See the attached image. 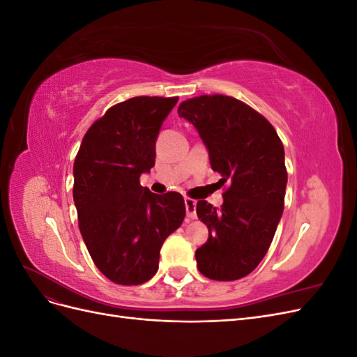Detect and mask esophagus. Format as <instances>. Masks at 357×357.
<instances>
[{
  "label": "esophagus",
  "mask_w": 357,
  "mask_h": 357,
  "mask_svg": "<svg viewBox=\"0 0 357 357\" xmlns=\"http://www.w3.org/2000/svg\"><path fill=\"white\" fill-rule=\"evenodd\" d=\"M185 205H186V214L189 219H197V201H193L190 198L185 199Z\"/></svg>",
  "instance_id": "esophagus-1"
}]
</instances>
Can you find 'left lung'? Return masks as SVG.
I'll list each match as a JSON object with an SVG mask.
<instances>
[{
    "label": "left lung",
    "instance_id": "obj_1",
    "mask_svg": "<svg viewBox=\"0 0 357 357\" xmlns=\"http://www.w3.org/2000/svg\"><path fill=\"white\" fill-rule=\"evenodd\" d=\"M178 116L198 131L213 171L229 181L218 210L198 201L208 240L195 257L199 273L218 282L250 274L273 243L284 208L287 171L275 129L252 107L225 95L183 101Z\"/></svg>",
    "mask_w": 357,
    "mask_h": 357
}]
</instances>
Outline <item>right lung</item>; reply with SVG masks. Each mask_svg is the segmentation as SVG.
<instances>
[{"label":"right lung","instance_id":"right-lung-1","mask_svg":"<svg viewBox=\"0 0 357 357\" xmlns=\"http://www.w3.org/2000/svg\"><path fill=\"white\" fill-rule=\"evenodd\" d=\"M177 101L135 96L113 105L88 129L75 156L79 228L93 264L116 284L149 282L162 244L186 215L178 192L156 195L139 185L155 167L156 138Z\"/></svg>","mask_w":357,"mask_h":357}]
</instances>
